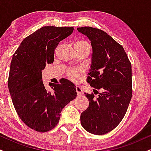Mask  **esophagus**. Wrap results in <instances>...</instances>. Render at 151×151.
<instances>
[{
  "mask_svg": "<svg viewBox=\"0 0 151 151\" xmlns=\"http://www.w3.org/2000/svg\"><path fill=\"white\" fill-rule=\"evenodd\" d=\"M76 91H77L78 95H83V91H82V88L79 86H76Z\"/></svg>",
  "mask_w": 151,
  "mask_h": 151,
  "instance_id": "1",
  "label": "esophagus"
}]
</instances>
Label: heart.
<instances>
[{
	"mask_svg": "<svg viewBox=\"0 0 151 151\" xmlns=\"http://www.w3.org/2000/svg\"><path fill=\"white\" fill-rule=\"evenodd\" d=\"M74 47L88 49L91 50V45H90V44L87 41L83 40H79L76 42ZM80 73H81V70L79 69H71L68 72V75L70 79L76 81L78 79V77H79Z\"/></svg>",
	"mask_w": 151,
	"mask_h": 151,
	"instance_id": "heart-1",
	"label": "heart"
}]
</instances>
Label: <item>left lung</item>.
Here are the masks:
<instances>
[{"mask_svg":"<svg viewBox=\"0 0 151 151\" xmlns=\"http://www.w3.org/2000/svg\"><path fill=\"white\" fill-rule=\"evenodd\" d=\"M77 30L91 41L93 53L87 81L98 94L85 93L89 106L81 114V123L91 134H105L126 114L132 94V65L123 47L104 31L89 26Z\"/></svg>","mask_w":151,"mask_h":151,"instance_id":"8db88e82","label":"left lung"}]
</instances>
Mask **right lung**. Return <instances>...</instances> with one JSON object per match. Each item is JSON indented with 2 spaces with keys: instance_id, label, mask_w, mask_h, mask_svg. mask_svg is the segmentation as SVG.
<instances>
[{
  "instance_id": "1",
  "label": "right lung",
  "mask_w": 151,
  "mask_h": 151,
  "mask_svg": "<svg viewBox=\"0 0 151 151\" xmlns=\"http://www.w3.org/2000/svg\"><path fill=\"white\" fill-rule=\"evenodd\" d=\"M73 27L44 26L26 37L13 55L8 88L13 105L22 121L40 132L56 126L65 105L77 96L76 86L68 79L44 86L42 71L53 63L59 42L71 35Z\"/></svg>"
}]
</instances>
